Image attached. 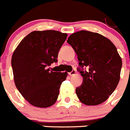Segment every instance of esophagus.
Segmentation results:
<instances>
[{
	"instance_id": "obj_1",
	"label": "esophagus",
	"mask_w": 130,
	"mask_h": 130,
	"mask_svg": "<svg viewBox=\"0 0 130 130\" xmlns=\"http://www.w3.org/2000/svg\"><path fill=\"white\" fill-rule=\"evenodd\" d=\"M68 74H69V75H70V76H74L76 74V70H72V71L70 72H69Z\"/></svg>"
}]
</instances>
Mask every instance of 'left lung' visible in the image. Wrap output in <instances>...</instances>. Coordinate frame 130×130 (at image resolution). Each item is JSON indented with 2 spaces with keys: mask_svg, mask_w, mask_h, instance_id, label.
<instances>
[{
  "mask_svg": "<svg viewBox=\"0 0 130 130\" xmlns=\"http://www.w3.org/2000/svg\"><path fill=\"white\" fill-rule=\"evenodd\" d=\"M67 42L77 55V70L83 78L81 86L76 89L80 101L87 105L105 102L120 79L122 61L115 45L102 35L89 31L71 34Z\"/></svg>",
  "mask_w": 130,
  "mask_h": 130,
  "instance_id": "left-lung-1",
  "label": "left lung"
}]
</instances>
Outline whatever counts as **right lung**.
<instances>
[{
    "label": "right lung",
    "mask_w": 130,
    "mask_h": 130,
    "mask_svg": "<svg viewBox=\"0 0 130 130\" xmlns=\"http://www.w3.org/2000/svg\"><path fill=\"white\" fill-rule=\"evenodd\" d=\"M67 34L54 30L34 31L21 41L11 59L15 86L30 104L46 108L54 104L67 72L50 70L58 62Z\"/></svg>",
    "instance_id": "right-lung-1"
}]
</instances>
